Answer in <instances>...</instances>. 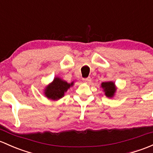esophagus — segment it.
Wrapping results in <instances>:
<instances>
[{
    "label": "esophagus",
    "instance_id": "34e87169",
    "mask_svg": "<svg viewBox=\"0 0 153 153\" xmlns=\"http://www.w3.org/2000/svg\"><path fill=\"white\" fill-rule=\"evenodd\" d=\"M83 82H85V83H90L91 82V79L90 77H88V78L83 79Z\"/></svg>",
    "mask_w": 153,
    "mask_h": 153
}]
</instances>
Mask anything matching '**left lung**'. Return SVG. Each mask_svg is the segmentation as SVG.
I'll use <instances>...</instances> for the list:
<instances>
[{
    "label": "left lung",
    "mask_w": 153,
    "mask_h": 153,
    "mask_svg": "<svg viewBox=\"0 0 153 153\" xmlns=\"http://www.w3.org/2000/svg\"><path fill=\"white\" fill-rule=\"evenodd\" d=\"M101 87L103 88V91L104 92L105 96L107 97V98H111L115 96L117 87L114 82H103L101 83Z\"/></svg>",
    "instance_id": "1"
}]
</instances>
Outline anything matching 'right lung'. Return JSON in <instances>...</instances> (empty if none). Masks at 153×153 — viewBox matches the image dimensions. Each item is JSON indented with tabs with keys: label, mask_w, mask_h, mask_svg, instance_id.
Masks as SVG:
<instances>
[{
	"label": "right lung",
	"mask_w": 153,
	"mask_h": 153,
	"mask_svg": "<svg viewBox=\"0 0 153 153\" xmlns=\"http://www.w3.org/2000/svg\"><path fill=\"white\" fill-rule=\"evenodd\" d=\"M74 83V81L68 83L60 77L55 76L53 81L47 85L44 89V96L53 101L60 99L65 96V93H66L67 90L73 86Z\"/></svg>",
	"instance_id": "right-lung-1"
}]
</instances>
